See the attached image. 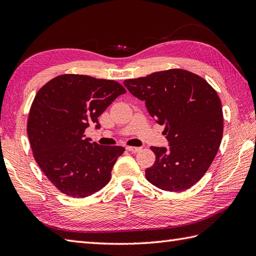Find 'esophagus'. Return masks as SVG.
<instances>
[{
	"instance_id": "1",
	"label": "esophagus",
	"mask_w": 256,
	"mask_h": 256,
	"mask_svg": "<svg viewBox=\"0 0 256 256\" xmlns=\"http://www.w3.org/2000/svg\"><path fill=\"white\" fill-rule=\"evenodd\" d=\"M126 148H128V151L132 152V153H138L142 150V148H135V146H128Z\"/></svg>"
}]
</instances>
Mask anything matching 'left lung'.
Returning a JSON list of instances; mask_svg holds the SVG:
<instances>
[{
	"instance_id": "left-lung-1",
	"label": "left lung",
	"mask_w": 256,
	"mask_h": 256,
	"mask_svg": "<svg viewBox=\"0 0 256 256\" xmlns=\"http://www.w3.org/2000/svg\"><path fill=\"white\" fill-rule=\"evenodd\" d=\"M135 98L145 102L170 148L152 146L156 160L146 180L170 192L198 183L216 155L223 136L222 104L216 91L198 75L181 68L125 80Z\"/></svg>"
}]
</instances>
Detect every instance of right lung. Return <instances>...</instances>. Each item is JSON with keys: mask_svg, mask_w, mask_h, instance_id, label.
<instances>
[{"mask_svg": "<svg viewBox=\"0 0 256 256\" xmlns=\"http://www.w3.org/2000/svg\"><path fill=\"white\" fill-rule=\"evenodd\" d=\"M126 93L112 80L63 74L38 90L28 120V135L40 168L58 191L71 198L98 192L125 148L105 146L84 138L90 124L118 95Z\"/></svg>", "mask_w": 256, "mask_h": 256, "instance_id": "add662e5", "label": "right lung"}]
</instances>
